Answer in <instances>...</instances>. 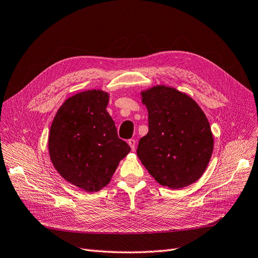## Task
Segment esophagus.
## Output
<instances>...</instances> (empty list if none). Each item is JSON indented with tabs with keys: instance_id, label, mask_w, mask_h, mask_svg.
<instances>
[{
	"instance_id": "34e87169",
	"label": "esophagus",
	"mask_w": 258,
	"mask_h": 258,
	"mask_svg": "<svg viewBox=\"0 0 258 258\" xmlns=\"http://www.w3.org/2000/svg\"><path fill=\"white\" fill-rule=\"evenodd\" d=\"M128 144H129V146L131 147V150H132V151H135V150H136V144H137V142H136V140H135V139H130V140H128Z\"/></svg>"
}]
</instances>
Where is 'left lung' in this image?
Masks as SVG:
<instances>
[{
	"instance_id": "left-lung-1",
	"label": "left lung",
	"mask_w": 258,
	"mask_h": 258,
	"mask_svg": "<svg viewBox=\"0 0 258 258\" xmlns=\"http://www.w3.org/2000/svg\"><path fill=\"white\" fill-rule=\"evenodd\" d=\"M148 112V132L138 157L160 185L178 189L201 177L213 153L209 120L196 101L165 85L141 91Z\"/></svg>"
}]
</instances>
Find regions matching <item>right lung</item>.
Listing matches in <instances>:
<instances>
[{
	"instance_id": "obj_1",
	"label": "right lung",
	"mask_w": 258,
	"mask_h": 258,
	"mask_svg": "<svg viewBox=\"0 0 258 258\" xmlns=\"http://www.w3.org/2000/svg\"><path fill=\"white\" fill-rule=\"evenodd\" d=\"M110 96L85 90L68 98L51 122L48 152L52 165L67 182L95 192L111 182L130 146L117 136L106 111Z\"/></svg>"
}]
</instances>
